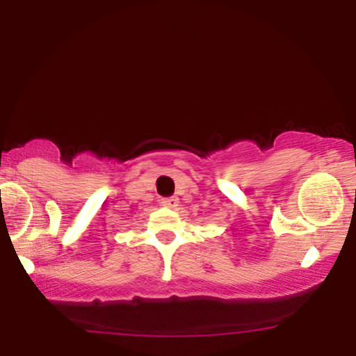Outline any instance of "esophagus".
<instances>
[{
  "instance_id": "obj_1",
  "label": "esophagus",
  "mask_w": 356,
  "mask_h": 356,
  "mask_svg": "<svg viewBox=\"0 0 356 356\" xmlns=\"http://www.w3.org/2000/svg\"><path fill=\"white\" fill-rule=\"evenodd\" d=\"M161 204L164 207H167V209H177L179 199L177 197H167V199H162Z\"/></svg>"
}]
</instances>
